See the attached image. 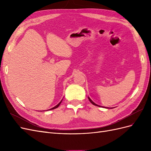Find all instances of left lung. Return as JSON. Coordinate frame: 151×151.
<instances>
[{
	"label": "left lung",
	"instance_id": "obj_1",
	"mask_svg": "<svg viewBox=\"0 0 151 151\" xmlns=\"http://www.w3.org/2000/svg\"><path fill=\"white\" fill-rule=\"evenodd\" d=\"M88 99H89V101H90V102L91 103H92L93 104H94V105H95V106H99V105H98V104H95L93 101H92V100H91L89 98H88ZM100 107H101V106H100Z\"/></svg>",
	"mask_w": 151,
	"mask_h": 151
}]
</instances>
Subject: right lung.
Masks as SVG:
<instances>
[{"label": "right lung", "mask_w": 151, "mask_h": 151, "mask_svg": "<svg viewBox=\"0 0 151 151\" xmlns=\"http://www.w3.org/2000/svg\"><path fill=\"white\" fill-rule=\"evenodd\" d=\"M62 101L60 102V103H59L57 105V106H55V107H53V108H52V109H55V108H58V106H59V105H60V103H61V102H62Z\"/></svg>", "instance_id": "add662e5"}]
</instances>
